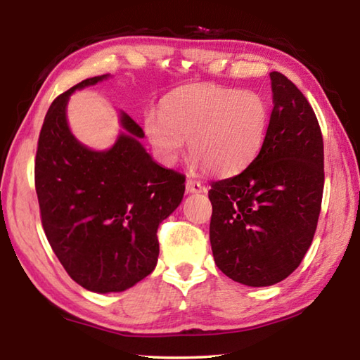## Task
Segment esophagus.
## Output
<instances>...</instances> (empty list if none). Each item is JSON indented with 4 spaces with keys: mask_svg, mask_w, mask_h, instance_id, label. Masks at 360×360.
Returning <instances> with one entry per match:
<instances>
[{
    "mask_svg": "<svg viewBox=\"0 0 360 360\" xmlns=\"http://www.w3.org/2000/svg\"><path fill=\"white\" fill-rule=\"evenodd\" d=\"M186 188L188 193H198V192H205V187L202 182L195 181V179H187L186 182Z\"/></svg>",
    "mask_w": 360,
    "mask_h": 360,
    "instance_id": "1",
    "label": "esophagus"
}]
</instances>
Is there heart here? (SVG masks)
Segmentation results:
<instances>
[{
  "label": "heart",
  "instance_id": "1",
  "mask_svg": "<svg viewBox=\"0 0 360 360\" xmlns=\"http://www.w3.org/2000/svg\"><path fill=\"white\" fill-rule=\"evenodd\" d=\"M158 114H148L144 130L165 165L178 162L188 139L195 162L221 176L241 172L257 157L270 124V106L262 94L210 84L169 94Z\"/></svg>",
  "mask_w": 360,
  "mask_h": 360
}]
</instances>
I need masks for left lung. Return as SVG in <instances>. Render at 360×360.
Instances as JSON below:
<instances>
[{
  "mask_svg": "<svg viewBox=\"0 0 360 360\" xmlns=\"http://www.w3.org/2000/svg\"><path fill=\"white\" fill-rule=\"evenodd\" d=\"M273 111L265 143L249 167L211 184L210 240L224 275L251 288L273 285L311 246L324 191V143L304 95L270 72Z\"/></svg>",
  "mask_w": 360,
  "mask_h": 360,
  "instance_id": "left-lung-1",
  "label": "left lung"
}]
</instances>
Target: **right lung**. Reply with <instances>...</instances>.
Wrapping results in <instances>:
<instances>
[{"instance_id": "right-lung-1", "label": "right lung", "mask_w": 360, "mask_h": 360, "mask_svg": "<svg viewBox=\"0 0 360 360\" xmlns=\"http://www.w3.org/2000/svg\"><path fill=\"white\" fill-rule=\"evenodd\" d=\"M109 75L76 84L52 101L34 160L42 229L71 279L106 294L135 285L157 265V229L178 208L186 176L152 160L144 131L120 112L124 131L108 150H92L72 136L66 105L75 90Z\"/></svg>"}]
</instances>
